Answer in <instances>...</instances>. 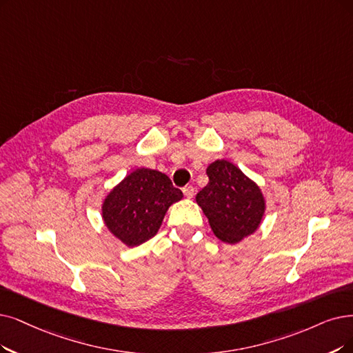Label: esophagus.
Returning a JSON list of instances; mask_svg holds the SVG:
<instances>
[{"label": "esophagus", "mask_w": 353, "mask_h": 353, "mask_svg": "<svg viewBox=\"0 0 353 353\" xmlns=\"http://www.w3.org/2000/svg\"><path fill=\"white\" fill-rule=\"evenodd\" d=\"M184 195L187 196V199H192L194 196V187L192 185H187V187H184Z\"/></svg>", "instance_id": "esophagus-1"}]
</instances>
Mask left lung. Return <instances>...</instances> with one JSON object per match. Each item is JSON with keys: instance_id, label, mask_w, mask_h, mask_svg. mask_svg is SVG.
I'll return each mask as SVG.
<instances>
[{"instance_id": "obj_1", "label": "left lung", "mask_w": 353, "mask_h": 353, "mask_svg": "<svg viewBox=\"0 0 353 353\" xmlns=\"http://www.w3.org/2000/svg\"><path fill=\"white\" fill-rule=\"evenodd\" d=\"M208 184L195 200L210 228L223 242L237 243L253 234L265 214L261 188L229 161L217 159L207 168Z\"/></svg>"}]
</instances>
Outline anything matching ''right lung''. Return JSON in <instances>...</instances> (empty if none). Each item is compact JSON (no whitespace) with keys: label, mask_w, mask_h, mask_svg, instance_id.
Segmentation results:
<instances>
[{"label":"right lung","mask_w":353,"mask_h":353,"mask_svg":"<svg viewBox=\"0 0 353 353\" xmlns=\"http://www.w3.org/2000/svg\"><path fill=\"white\" fill-rule=\"evenodd\" d=\"M182 196L165 174L139 168L108 192L103 219L125 246H139L158 233L168 208Z\"/></svg>","instance_id":"obj_1"}]
</instances>
